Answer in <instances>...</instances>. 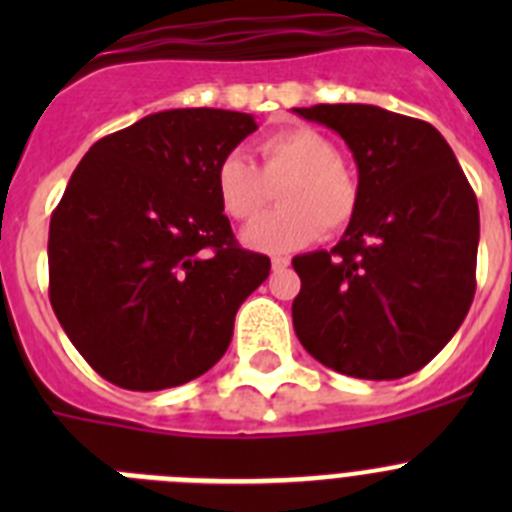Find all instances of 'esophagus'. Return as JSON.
I'll return each instance as SVG.
<instances>
[{
    "label": "esophagus",
    "instance_id": "esophagus-1",
    "mask_svg": "<svg viewBox=\"0 0 512 512\" xmlns=\"http://www.w3.org/2000/svg\"><path fill=\"white\" fill-rule=\"evenodd\" d=\"M287 266H289L287 256H274V259H271V269H274V271H284Z\"/></svg>",
    "mask_w": 512,
    "mask_h": 512
}]
</instances>
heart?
<instances>
[{"label": "heart", "mask_w": 512, "mask_h": 512, "mask_svg": "<svg viewBox=\"0 0 512 512\" xmlns=\"http://www.w3.org/2000/svg\"><path fill=\"white\" fill-rule=\"evenodd\" d=\"M261 171L243 153H228L215 169L220 207L238 223L264 212L279 187L282 210L243 230V241L266 253L307 246L320 230H341L359 207V184L341 164L338 148L312 128H289L259 143Z\"/></svg>", "instance_id": "b5f03b06"}]
</instances>
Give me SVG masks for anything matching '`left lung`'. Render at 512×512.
<instances>
[{
	"label": "left lung",
	"instance_id": "1",
	"mask_svg": "<svg viewBox=\"0 0 512 512\" xmlns=\"http://www.w3.org/2000/svg\"><path fill=\"white\" fill-rule=\"evenodd\" d=\"M295 112L336 130L359 169V207L338 246L292 259L297 338L348 377H408L451 341L474 300L477 197L428 122L374 104Z\"/></svg>",
	"mask_w": 512,
	"mask_h": 512
}]
</instances>
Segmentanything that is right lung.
Here are the masks:
<instances>
[{
  "label": "right lung",
  "instance_id": "add662e5",
  "mask_svg": "<svg viewBox=\"0 0 512 512\" xmlns=\"http://www.w3.org/2000/svg\"><path fill=\"white\" fill-rule=\"evenodd\" d=\"M256 128L246 112H156L97 140L71 174L51 215L48 295L107 382L179 387L228 351L271 261L238 246L215 169Z\"/></svg>",
  "mask_w": 512,
  "mask_h": 512
}]
</instances>
